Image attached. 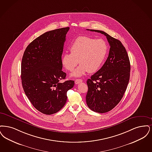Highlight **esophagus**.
<instances>
[{
	"label": "esophagus",
	"mask_w": 152,
	"mask_h": 152,
	"mask_svg": "<svg viewBox=\"0 0 152 152\" xmlns=\"http://www.w3.org/2000/svg\"><path fill=\"white\" fill-rule=\"evenodd\" d=\"M83 82V80H82V79H77L75 80V84H78L79 83H81V82Z\"/></svg>",
	"instance_id": "obj_1"
}]
</instances>
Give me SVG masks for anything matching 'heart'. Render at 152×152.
Returning a JSON list of instances; mask_svg holds the SVG:
<instances>
[{
	"label": "heart",
	"mask_w": 152,
	"mask_h": 152,
	"mask_svg": "<svg viewBox=\"0 0 152 152\" xmlns=\"http://www.w3.org/2000/svg\"><path fill=\"white\" fill-rule=\"evenodd\" d=\"M70 53L63 54L61 62L65 69L72 72L79 63L80 66L72 74L81 77L87 72H97L106 59L108 45L103 39H95L86 36L77 37L70 46Z\"/></svg>",
	"instance_id": "heart-1"
}]
</instances>
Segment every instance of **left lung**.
<instances>
[{
  "label": "left lung",
  "mask_w": 152,
  "mask_h": 152,
  "mask_svg": "<svg viewBox=\"0 0 152 152\" xmlns=\"http://www.w3.org/2000/svg\"><path fill=\"white\" fill-rule=\"evenodd\" d=\"M106 36L110 49L103 66L87 79V106L93 111L105 113L120 102L126 92L130 77V61L125 47L119 41L99 30L87 29Z\"/></svg>",
  "instance_id": "left-lung-1"
}]
</instances>
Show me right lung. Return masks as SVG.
Segmentation results:
<instances>
[{
	"instance_id": "1",
	"label": "right lung",
	"mask_w": 152,
	"mask_h": 152,
	"mask_svg": "<svg viewBox=\"0 0 152 152\" xmlns=\"http://www.w3.org/2000/svg\"><path fill=\"white\" fill-rule=\"evenodd\" d=\"M69 27L50 31L31 42L26 49L21 65L23 90L39 111L52 115L65 106L67 91L74 81L65 79L61 57Z\"/></svg>"
}]
</instances>
